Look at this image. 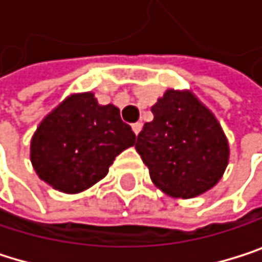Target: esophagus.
I'll return each instance as SVG.
<instances>
[{
	"label": "esophagus",
	"mask_w": 262,
	"mask_h": 262,
	"mask_svg": "<svg viewBox=\"0 0 262 262\" xmlns=\"http://www.w3.org/2000/svg\"><path fill=\"white\" fill-rule=\"evenodd\" d=\"M132 128H134L135 135H138L141 132V128H143V124L141 122H135V124H132Z\"/></svg>",
	"instance_id": "esophagus-1"
}]
</instances>
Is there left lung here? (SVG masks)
<instances>
[{"instance_id":"8db88e82","label":"left lung","mask_w":262,"mask_h":262,"mask_svg":"<svg viewBox=\"0 0 262 262\" xmlns=\"http://www.w3.org/2000/svg\"><path fill=\"white\" fill-rule=\"evenodd\" d=\"M135 143L150 178L175 198L212 189L229 161V144L216 118L189 92L167 90L152 107Z\"/></svg>"}]
</instances>
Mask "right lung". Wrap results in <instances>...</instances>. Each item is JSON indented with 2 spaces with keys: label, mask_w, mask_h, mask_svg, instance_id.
<instances>
[{
  "label": "right lung",
  "mask_w": 262,
  "mask_h": 262,
  "mask_svg": "<svg viewBox=\"0 0 262 262\" xmlns=\"http://www.w3.org/2000/svg\"><path fill=\"white\" fill-rule=\"evenodd\" d=\"M135 140L118 107L98 104L92 93L72 95L36 128L30 160L38 177L53 189L78 193L102 180Z\"/></svg>",
  "instance_id": "obj_1"
}]
</instances>
